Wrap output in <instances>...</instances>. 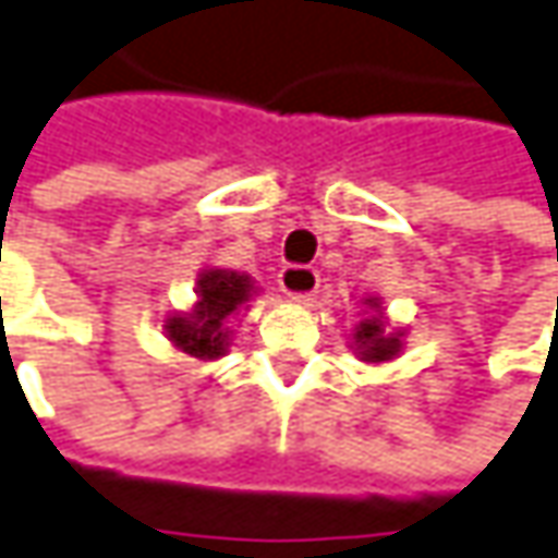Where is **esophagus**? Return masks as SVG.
<instances>
[{"label":"esophagus","instance_id":"esophagus-1","mask_svg":"<svg viewBox=\"0 0 558 558\" xmlns=\"http://www.w3.org/2000/svg\"><path fill=\"white\" fill-rule=\"evenodd\" d=\"M278 283L290 300H310L312 293L318 290L322 278L310 265H287V268H280Z\"/></svg>","mask_w":558,"mask_h":558}]
</instances>
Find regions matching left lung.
<instances>
[{"label":"left lung","instance_id":"obj_1","mask_svg":"<svg viewBox=\"0 0 558 558\" xmlns=\"http://www.w3.org/2000/svg\"><path fill=\"white\" fill-rule=\"evenodd\" d=\"M366 306L376 312V315L363 318V322L353 328L356 353H360L366 363L395 360V356L401 353V331H385V318H381V310H378L376 300H366Z\"/></svg>","mask_w":558,"mask_h":558}]
</instances>
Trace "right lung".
I'll use <instances>...</instances> for the list:
<instances>
[{
  "label": "right lung",
  "mask_w": 558,
  "mask_h": 558,
  "mask_svg": "<svg viewBox=\"0 0 558 558\" xmlns=\"http://www.w3.org/2000/svg\"><path fill=\"white\" fill-rule=\"evenodd\" d=\"M195 293V310L170 315L163 331L182 353L195 360H217L230 347V318L246 306L248 296L255 293V283L248 275L208 268L198 275Z\"/></svg>",
  "instance_id": "1"
}]
</instances>
